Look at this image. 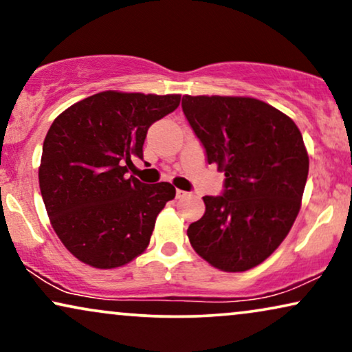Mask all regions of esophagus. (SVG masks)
Segmentation results:
<instances>
[{
	"mask_svg": "<svg viewBox=\"0 0 352 352\" xmlns=\"http://www.w3.org/2000/svg\"><path fill=\"white\" fill-rule=\"evenodd\" d=\"M189 192L186 190H181V189H176V199H182V197H186Z\"/></svg>",
	"mask_w": 352,
	"mask_h": 352,
	"instance_id": "1",
	"label": "esophagus"
}]
</instances>
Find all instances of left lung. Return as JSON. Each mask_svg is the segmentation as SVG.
<instances>
[{
    "mask_svg": "<svg viewBox=\"0 0 352 352\" xmlns=\"http://www.w3.org/2000/svg\"><path fill=\"white\" fill-rule=\"evenodd\" d=\"M182 112L224 173L223 195H205L192 248L226 272L248 271L276 252L301 208L309 157L295 122L259 99L184 96Z\"/></svg>",
    "mask_w": 352,
    "mask_h": 352,
    "instance_id": "8db88e82",
    "label": "left lung"
}]
</instances>
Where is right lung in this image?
<instances>
[{
	"mask_svg": "<svg viewBox=\"0 0 352 352\" xmlns=\"http://www.w3.org/2000/svg\"><path fill=\"white\" fill-rule=\"evenodd\" d=\"M179 102V94L102 91L52 122L43 142L40 190L52 229L81 263L115 269L147 248L176 189L126 177V165L142 158L147 129Z\"/></svg>",
	"mask_w": 352,
	"mask_h": 352,
	"instance_id": "right-lung-1",
	"label": "right lung"
}]
</instances>
